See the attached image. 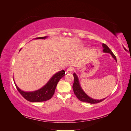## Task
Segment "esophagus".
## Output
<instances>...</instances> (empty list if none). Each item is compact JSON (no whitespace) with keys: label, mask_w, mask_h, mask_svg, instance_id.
I'll use <instances>...</instances> for the list:
<instances>
[{"label":"esophagus","mask_w":131,"mask_h":131,"mask_svg":"<svg viewBox=\"0 0 131 131\" xmlns=\"http://www.w3.org/2000/svg\"><path fill=\"white\" fill-rule=\"evenodd\" d=\"M74 70V69L73 68V67H70V68H68V69L67 70V73H72L73 72Z\"/></svg>","instance_id":"esophagus-1"}]
</instances>
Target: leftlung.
Returning <instances> with one entry per match:
<instances>
[{
	"instance_id": "obj_1",
	"label": "left lung",
	"mask_w": 131,
	"mask_h": 131,
	"mask_svg": "<svg viewBox=\"0 0 131 131\" xmlns=\"http://www.w3.org/2000/svg\"><path fill=\"white\" fill-rule=\"evenodd\" d=\"M102 46H103V52L110 53V54L112 55V56L115 59V61L117 62L116 56L114 54V53L112 52V51L110 50V49L109 48L108 46L104 44V43H103ZM73 76L74 78V84L73 85V89L74 91V94L76 95L77 97L79 99V100L82 102L89 103H91V104H96V103H98L102 102L106 98H105L104 99H102V100H94V99L90 97L84 92V91H83L82 89H81L77 74L75 73H74Z\"/></svg>"
}]
</instances>
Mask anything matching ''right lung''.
<instances>
[{
	"mask_svg": "<svg viewBox=\"0 0 131 131\" xmlns=\"http://www.w3.org/2000/svg\"><path fill=\"white\" fill-rule=\"evenodd\" d=\"M46 38V37H39L35 39H43ZM65 75V72L64 70L59 71V72L53 75L52 77L50 79V80L47 82V84L44 86H43L40 89L37 91H33V92H25V91L19 89L16 84H15L18 92L27 101L31 102H40L46 101L52 97L58 81Z\"/></svg>",
	"mask_w": 131,
	"mask_h": 131,
	"instance_id": "1",
	"label": "right lung"
}]
</instances>
